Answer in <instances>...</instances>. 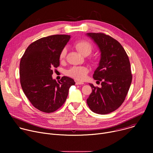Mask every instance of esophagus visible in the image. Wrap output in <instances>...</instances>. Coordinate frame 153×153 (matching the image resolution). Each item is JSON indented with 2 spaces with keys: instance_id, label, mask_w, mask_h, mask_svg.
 Here are the masks:
<instances>
[{
  "instance_id": "34e87169",
  "label": "esophagus",
  "mask_w": 153,
  "mask_h": 153,
  "mask_svg": "<svg viewBox=\"0 0 153 153\" xmlns=\"http://www.w3.org/2000/svg\"><path fill=\"white\" fill-rule=\"evenodd\" d=\"M76 85H83L84 83L82 82H79V81H76Z\"/></svg>"
}]
</instances>
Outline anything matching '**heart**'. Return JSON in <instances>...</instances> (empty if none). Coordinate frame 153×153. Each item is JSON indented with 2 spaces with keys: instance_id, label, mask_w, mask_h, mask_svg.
<instances>
[{
  "instance_id": "heart-1",
  "label": "heart",
  "mask_w": 153,
  "mask_h": 153,
  "mask_svg": "<svg viewBox=\"0 0 153 153\" xmlns=\"http://www.w3.org/2000/svg\"><path fill=\"white\" fill-rule=\"evenodd\" d=\"M75 47L83 56L89 55L93 50V46L91 43L86 40H80L75 43ZM67 49L64 47L61 50L59 54V59H63L66 56ZM88 69L86 67H73L67 71V76L77 80L82 81L85 79L87 74L88 73Z\"/></svg>"
}]
</instances>
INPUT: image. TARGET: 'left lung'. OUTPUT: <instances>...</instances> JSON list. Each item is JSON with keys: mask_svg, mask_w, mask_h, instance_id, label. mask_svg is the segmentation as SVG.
Returning <instances> with one entry per match:
<instances>
[{"mask_svg": "<svg viewBox=\"0 0 153 153\" xmlns=\"http://www.w3.org/2000/svg\"><path fill=\"white\" fill-rule=\"evenodd\" d=\"M101 51L99 66L93 77L102 82L101 88L90 84L92 93L87 99L90 110L106 114L119 108L124 102L132 82L128 56L120 43L103 33H89Z\"/></svg>", "mask_w": 153, "mask_h": 153, "instance_id": "8db88e82", "label": "left lung"}]
</instances>
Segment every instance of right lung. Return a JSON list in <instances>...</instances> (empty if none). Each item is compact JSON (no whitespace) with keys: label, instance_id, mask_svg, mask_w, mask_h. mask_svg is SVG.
Listing matches in <instances>:
<instances>
[{"label":"right lung","instance_id":"add662e5","mask_svg":"<svg viewBox=\"0 0 153 153\" xmlns=\"http://www.w3.org/2000/svg\"><path fill=\"white\" fill-rule=\"evenodd\" d=\"M70 36L52 35L40 38L28 47L20 62L22 88L31 104L44 113L57 110L66 100L73 79L63 76L57 82L52 78L59 65V54Z\"/></svg>","mask_w":153,"mask_h":153}]
</instances>
